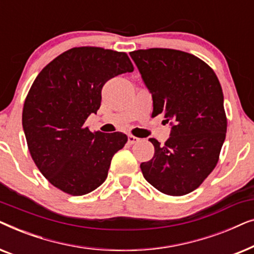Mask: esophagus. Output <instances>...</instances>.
<instances>
[{
    "label": "esophagus",
    "mask_w": 254,
    "mask_h": 254,
    "mask_svg": "<svg viewBox=\"0 0 254 254\" xmlns=\"http://www.w3.org/2000/svg\"><path fill=\"white\" fill-rule=\"evenodd\" d=\"M138 141H140V138H138V137L134 136V135H128V143H129V144H134Z\"/></svg>",
    "instance_id": "obj_1"
}]
</instances>
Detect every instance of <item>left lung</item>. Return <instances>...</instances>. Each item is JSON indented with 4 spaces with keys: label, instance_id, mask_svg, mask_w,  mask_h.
Here are the masks:
<instances>
[{
    "label": "left lung",
    "instance_id": "1",
    "mask_svg": "<svg viewBox=\"0 0 254 254\" xmlns=\"http://www.w3.org/2000/svg\"><path fill=\"white\" fill-rule=\"evenodd\" d=\"M152 96V117L171 121L164 144L149 138L155 154L141 163L143 177L159 192L185 195L216 166L227 133L223 91L213 69L195 55L170 48L129 53Z\"/></svg>",
    "mask_w": 254,
    "mask_h": 254
}]
</instances>
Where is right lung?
Wrapping results in <instances>:
<instances>
[{"label":"right lung","instance_id":"right-lung-1","mask_svg":"<svg viewBox=\"0 0 254 254\" xmlns=\"http://www.w3.org/2000/svg\"><path fill=\"white\" fill-rule=\"evenodd\" d=\"M134 70L124 52L74 47L51 61L34 79L23 107V129L37 168L52 185L78 196L107 178L112 157L128 140L84 127L102 102L109 79Z\"/></svg>","mask_w":254,"mask_h":254}]
</instances>
